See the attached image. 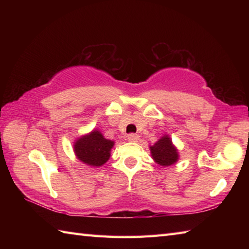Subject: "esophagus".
I'll return each mask as SVG.
<instances>
[{
	"label": "esophagus",
	"instance_id": "1",
	"mask_svg": "<svg viewBox=\"0 0 249 249\" xmlns=\"http://www.w3.org/2000/svg\"><path fill=\"white\" fill-rule=\"evenodd\" d=\"M127 139H128V141H130V142H137V141L139 140V135H137V134H130V135L127 136Z\"/></svg>",
	"mask_w": 249,
	"mask_h": 249
}]
</instances>
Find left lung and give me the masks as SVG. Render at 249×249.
<instances>
[{"label":"left lung","mask_w":249,"mask_h":249,"mask_svg":"<svg viewBox=\"0 0 249 249\" xmlns=\"http://www.w3.org/2000/svg\"><path fill=\"white\" fill-rule=\"evenodd\" d=\"M151 155L155 162L162 167L171 166L178 160L177 147L173 145L170 137L165 135L155 142L154 145L150 146Z\"/></svg>","instance_id":"left-lung-1"}]
</instances>
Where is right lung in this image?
<instances>
[{"instance_id": "right-lung-1", "label": "right lung", "mask_w": 249, "mask_h": 249, "mask_svg": "<svg viewBox=\"0 0 249 249\" xmlns=\"http://www.w3.org/2000/svg\"><path fill=\"white\" fill-rule=\"evenodd\" d=\"M114 141L106 139L99 130H93L77 139L73 151L77 158L91 167H100L108 161Z\"/></svg>"}]
</instances>
